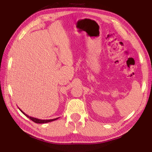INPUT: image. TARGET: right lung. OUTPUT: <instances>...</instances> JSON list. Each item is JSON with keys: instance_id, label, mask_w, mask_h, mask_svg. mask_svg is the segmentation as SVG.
I'll return each mask as SVG.
<instances>
[{"instance_id": "1", "label": "right lung", "mask_w": 152, "mask_h": 152, "mask_svg": "<svg viewBox=\"0 0 152 152\" xmlns=\"http://www.w3.org/2000/svg\"><path fill=\"white\" fill-rule=\"evenodd\" d=\"M19 110H20L25 116H27V117L28 118H29L30 119H31L32 121H34V123H37V124H46V123H49V122H51V121L57 120V119L58 118H57L52 119H38V118H33V117H31V116L28 115L27 114H25V112H23L20 108H19Z\"/></svg>"}]
</instances>
